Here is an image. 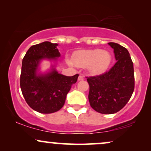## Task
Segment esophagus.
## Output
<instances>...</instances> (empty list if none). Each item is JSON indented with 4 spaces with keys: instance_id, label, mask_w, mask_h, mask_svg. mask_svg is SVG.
Masks as SVG:
<instances>
[{
    "instance_id": "esophagus-1",
    "label": "esophagus",
    "mask_w": 151,
    "mask_h": 151,
    "mask_svg": "<svg viewBox=\"0 0 151 151\" xmlns=\"http://www.w3.org/2000/svg\"><path fill=\"white\" fill-rule=\"evenodd\" d=\"M81 80H84V77L82 76L79 75V77H78V81H81Z\"/></svg>"
}]
</instances>
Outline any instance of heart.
I'll return each instance as SVG.
<instances>
[{"mask_svg": "<svg viewBox=\"0 0 151 151\" xmlns=\"http://www.w3.org/2000/svg\"><path fill=\"white\" fill-rule=\"evenodd\" d=\"M111 55L109 52L101 49L81 50L73 55V61L67 59L69 65L74 67H86L91 74H99L104 72L110 65Z\"/></svg>", "mask_w": 151, "mask_h": 151, "instance_id": "b5f03b06", "label": "heart"}]
</instances>
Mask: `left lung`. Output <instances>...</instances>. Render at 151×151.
<instances>
[{
	"mask_svg": "<svg viewBox=\"0 0 151 151\" xmlns=\"http://www.w3.org/2000/svg\"><path fill=\"white\" fill-rule=\"evenodd\" d=\"M116 62L108 72L87 77L90 106L99 113L115 114L124 108L134 90L133 64L126 48L109 42Z\"/></svg>",
	"mask_w": 151,
	"mask_h": 151,
	"instance_id": "left-lung-1",
	"label": "left lung"
}]
</instances>
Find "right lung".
<instances>
[{
  "label": "right lung",
  "instance_id": "right-lung-1",
  "mask_svg": "<svg viewBox=\"0 0 151 151\" xmlns=\"http://www.w3.org/2000/svg\"><path fill=\"white\" fill-rule=\"evenodd\" d=\"M58 44L43 42L31 46L22 59L20 88L27 104L41 114H52L62 109L66 96L79 74L67 77L60 74L55 65L47 72H40L44 60L56 62L60 57Z\"/></svg>",
  "mask_w": 151,
  "mask_h": 151
}]
</instances>
